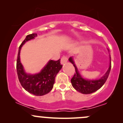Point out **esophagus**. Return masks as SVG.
Wrapping results in <instances>:
<instances>
[{
  "label": "esophagus",
  "mask_w": 123,
  "mask_h": 123,
  "mask_svg": "<svg viewBox=\"0 0 123 123\" xmlns=\"http://www.w3.org/2000/svg\"><path fill=\"white\" fill-rule=\"evenodd\" d=\"M68 60V57H66V56H64V57H63L61 58V63L62 65L65 64V63H66V62H67Z\"/></svg>",
  "instance_id": "obj_1"
}]
</instances>
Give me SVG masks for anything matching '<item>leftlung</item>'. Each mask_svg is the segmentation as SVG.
<instances>
[{
  "instance_id": "left-lung-1",
  "label": "left lung",
  "mask_w": 123,
  "mask_h": 123,
  "mask_svg": "<svg viewBox=\"0 0 123 123\" xmlns=\"http://www.w3.org/2000/svg\"><path fill=\"white\" fill-rule=\"evenodd\" d=\"M108 51L109 50L108 49ZM109 68L105 74L102 77H101L99 79L96 80H90L86 79L85 78L81 75L77 66H76L73 57H70L69 58V61L70 62L75 68L76 73H74V76L71 79V83L73 87L76 91L83 94H89L95 92L96 91L99 90L100 88L102 87L104 83L106 82L107 79H108L109 74L111 69V57L109 55Z\"/></svg>"
}]
</instances>
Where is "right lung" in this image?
<instances>
[{"mask_svg":"<svg viewBox=\"0 0 123 123\" xmlns=\"http://www.w3.org/2000/svg\"><path fill=\"white\" fill-rule=\"evenodd\" d=\"M37 36V33L27 35L19 47L17 60V72L19 82L26 91L34 95L42 96L48 94L53 89L55 78L61 69L62 65H61L60 60L56 61L49 60L40 72L35 74L25 72L20 61L21 48L26 42L35 39Z\"/></svg>","mask_w":123,"mask_h":123,"instance_id":"add662e5","label":"right lung"}]
</instances>
